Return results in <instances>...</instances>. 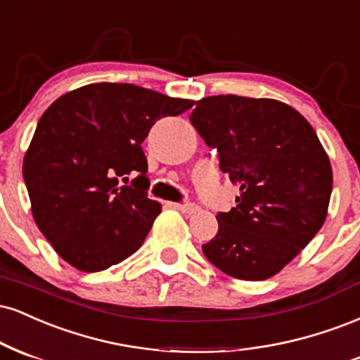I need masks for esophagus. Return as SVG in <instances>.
<instances>
[{
    "label": "esophagus",
    "instance_id": "esophagus-1",
    "mask_svg": "<svg viewBox=\"0 0 360 360\" xmlns=\"http://www.w3.org/2000/svg\"><path fill=\"white\" fill-rule=\"evenodd\" d=\"M173 209H176V210H180V212H184V214H193V212H197L198 210V207L195 205V204H170Z\"/></svg>",
    "mask_w": 360,
    "mask_h": 360
}]
</instances>
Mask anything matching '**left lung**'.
<instances>
[{
    "label": "left lung",
    "instance_id": "8db88e82",
    "mask_svg": "<svg viewBox=\"0 0 360 360\" xmlns=\"http://www.w3.org/2000/svg\"><path fill=\"white\" fill-rule=\"evenodd\" d=\"M190 122L240 192L202 251L232 278H271L327 217L333 179L322 143L302 114L274 99L204 97Z\"/></svg>",
    "mask_w": 360,
    "mask_h": 360
}]
</instances>
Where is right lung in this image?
I'll use <instances>...</instances> for the list:
<instances>
[{"label": "right lung", "instance_id": "obj_1", "mask_svg": "<svg viewBox=\"0 0 360 360\" xmlns=\"http://www.w3.org/2000/svg\"><path fill=\"white\" fill-rule=\"evenodd\" d=\"M192 105L133 84L101 82L46 109L23 179L38 229L63 261L96 273L138 251L162 212L148 198L141 143L156 121Z\"/></svg>", "mask_w": 360, "mask_h": 360}]
</instances>
